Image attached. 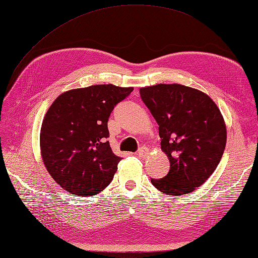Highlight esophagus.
Listing matches in <instances>:
<instances>
[{
    "mask_svg": "<svg viewBox=\"0 0 258 258\" xmlns=\"http://www.w3.org/2000/svg\"><path fill=\"white\" fill-rule=\"evenodd\" d=\"M148 154H149V149L146 147H142L138 150V155H139L140 158H146Z\"/></svg>",
    "mask_w": 258,
    "mask_h": 258,
    "instance_id": "obj_1",
    "label": "esophagus"
}]
</instances>
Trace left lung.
<instances>
[{"label": "left lung", "mask_w": 258, "mask_h": 258, "mask_svg": "<svg viewBox=\"0 0 258 258\" xmlns=\"http://www.w3.org/2000/svg\"><path fill=\"white\" fill-rule=\"evenodd\" d=\"M140 96L159 124L161 148L169 160L166 176L151 183L171 196L194 191L224 152L227 129L218 106L207 94L180 84L142 87Z\"/></svg>", "instance_id": "obj_1"}]
</instances>
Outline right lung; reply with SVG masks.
Returning a JSON list of instances; mask_svg holds the SVG:
<instances>
[{"label":"right lung","mask_w":258,"mask_h":258,"mask_svg":"<svg viewBox=\"0 0 258 258\" xmlns=\"http://www.w3.org/2000/svg\"><path fill=\"white\" fill-rule=\"evenodd\" d=\"M134 91L112 84L68 91L43 118L40 149L52 178L74 196H94L109 185L119 158L109 146L108 118Z\"/></svg>","instance_id":"right-lung-1"}]
</instances>
